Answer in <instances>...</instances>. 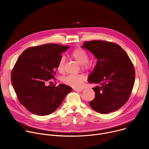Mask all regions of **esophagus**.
Here are the masks:
<instances>
[{
	"instance_id": "34e87169",
	"label": "esophagus",
	"mask_w": 149,
	"mask_h": 149,
	"mask_svg": "<svg viewBox=\"0 0 149 149\" xmlns=\"http://www.w3.org/2000/svg\"><path fill=\"white\" fill-rule=\"evenodd\" d=\"M74 90L75 91H77V92H81V91H82L83 90H82V88H74Z\"/></svg>"
}]
</instances>
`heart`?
Listing matches in <instances>:
<instances>
[{
    "label": "heart",
    "mask_w": 149,
    "mask_h": 149,
    "mask_svg": "<svg viewBox=\"0 0 149 149\" xmlns=\"http://www.w3.org/2000/svg\"><path fill=\"white\" fill-rule=\"evenodd\" d=\"M71 56L78 63L81 65L82 68L85 70L90 69L91 67V62L88 59L87 52L81 48L74 49L71 54ZM65 59L64 56H61L58 61L56 68L58 71L62 73L64 71V65ZM86 80V77L84 75H70L62 79L63 82L75 88H81L84 81Z\"/></svg>",
    "instance_id": "obj_1"
}]
</instances>
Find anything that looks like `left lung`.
<instances>
[{
  "instance_id": "1",
  "label": "left lung",
  "mask_w": 149,
  "mask_h": 149,
  "mask_svg": "<svg viewBox=\"0 0 149 149\" xmlns=\"http://www.w3.org/2000/svg\"><path fill=\"white\" fill-rule=\"evenodd\" d=\"M82 48L91 52L97 58V64L88 81L98 86L93 88L94 99L91 107L101 114L114 111L129 100L134 81L133 63L124 50L109 41L85 42Z\"/></svg>"
}]
</instances>
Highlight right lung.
Masks as SVG:
<instances>
[{
	"label": "right lung",
	"instance_id": "add662e5",
	"mask_svg": "<svg viewBox=\"0 0 149 149\" xmlns=\"http://www.w3.org/2000/svg\"><path fill=\"white\" fill-rule=\"evenodd\" d=\"M69 47L55 44L30 47L16 61L11 72L12 86L20 103L32 113H52L72 91L65 84L47 86L55 78L62 53Z\"/></svg>",
	"mask_w": 149,
	"mask_h": 149
}]
</instances>
